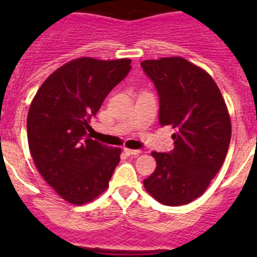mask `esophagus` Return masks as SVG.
<instances>
[{
	"label": "esophagus",
	"mask_w": 257,
	"mask_h": 257,
	"mask_svg": "<svg viewBox=\"0 0 257 257\" xmlns=\"http://www.w3.org/2000/svg\"><path fill=\"white\" fill-rule=\"evenodd\" d=\"M124 152H125L126 155H139L141 154V150L137 149H128V148H124Z\"/></svg>",
	"instance_id": "34e87169"
}]
</instances>
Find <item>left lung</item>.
I'll return each mask as SVG.
<instances>
[{"mask_svg": "<svg viewBox=\"0 0 257 257\" xmlns=\"http://www.w3.org/2000/svg\"><path fill=\"white\" fill-rule=\"evenodd\" d=\"M159 95L160 125H172L174 149L153 152L155 172L144 179L148 193L169 206L201 196L221 168L231 139V123L214 79L181 57L141 63Z\"/></svg>", "mask_w": 257, "mask_h": 257, "instance_id": "obj_1", "label": "left lung"}]
</instances>
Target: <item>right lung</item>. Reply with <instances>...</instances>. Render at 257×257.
Wrapping results in <instances>:
<instances>
[{
	"label": "right lung",
	"instance_id": "1",
	"mask_svg": "<svg viewBox=\"0 0 257 257\" xmlns=\"http://www.w3.org/2000/svg\"><path fill=\"white\" fill-rule=\"evenodd\" d=\"M132 69L131 59H74L43 82L27 116L30 152L38 172L66 201H92L109 185L119 148L87 136L90 119Z\"/></svg>",
	"mask_w": 257,
	"mask_h": 257
}]
</instances>
